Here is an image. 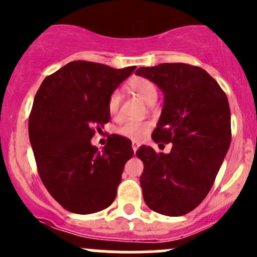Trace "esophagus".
<instances>
[{"label":"esophagus","instance_id":"1","mask_svg":"<svg viewBox=\"0 0 257 257\" xmlns=\"http://www.w3.org/2000/svg\"><path fill=\"white\" fill-rule=\"evenodd\" d=\"M132 148H133L134 153H136V151L138 150V148H139V144H138L137 142H133V143H132Z\"/></svg>","mask_w":257,"mask_h":257}]
</instances>
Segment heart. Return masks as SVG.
Returning a JSON list of instances; mask_svg holds the SVG:
<instances>
[{
	"instance_id": "obj_1",
	"label": "heart",
	"mask_w": 257,
	"mask_h": 257,
	"mask_svg": "<svg viewBox=\"0 0 257 257\" xmlns=\"http://www.w3.org/2000/svg\"><path fill=\"white\" fill-rule=\"evenodd\" d=\"M129 90L133 91L138 96L142 97L148 103H153L158 97V88L153 81L143 76H136L129 80L128 82ZM121 96L118 90H114L109 94L108 98V112L110 115L115 117L118 115L120 109ZM150 123L149 121H140V120H125L123 124H120L118 128V133L120 136L129 138V139L138 140L143 138L149 131Z\"/></svg>"
}]
</instances>
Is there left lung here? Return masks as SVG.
I'll list each match as a JSON object with an SVG mask.
<instances>
[{"label": "left lung", "mask_w": 257, "mask_h": 257, "mask_svg": "<svg viewBox=\"0 0 257 257\" xmlns=\"http://www.w3.org/2000/svg\"><path fill=\"white\" fill-rule=\"evenodd\" d=\"M136 74L163 90L164 108L151 138L160 145L172 143L169 154L156 153L147 145L137 150L144 164L143 197L154 212L185 215L209 193L228 153L231 140L228 98L207 71L190 64L140 67Z\"/></svg>", "instance_id": "1"}]
</instances>
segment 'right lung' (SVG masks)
I'll return each instance as SVG.
<instances>
[{"label": "right lung", "mask_w": 257, "mask_h": 257, "mask_svg": "<svg viewBox=\"0 0 257 257\" xmlns=\"http://www.w3.org/2000/svg\"><path fill=\"white\" fill-rule=\"evenodd\" d=\"M134 70L71 61L45 77L37 91L28 131L38 174L69 212L91 214L115 199L124 165L133 158L132 142L112 134L98 151L91 139L109 121V94Z\"/></svg>", "instance_id": "right-lung-1"}]
</instances>
